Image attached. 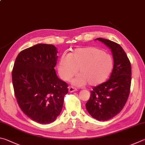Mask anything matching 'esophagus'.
Segmentation results:
<instances>
[{
  "label": "esophagus",
  "instance_id": "obj_1",
  "mask_svg": "<svg viewBox=\"0 0 145 145\" xmlns=\"http://www.w3.org/2000/svg\"><path fill=\"white\" fill-rule=\"evenodd\" d=\"M77 91V89L75 88H73V87H70L69 88H68V91L70 92V93H73V92H75Z\"/></svg>",
  "mask_w": 145,
  "mask_h": 145
}]
</instances>
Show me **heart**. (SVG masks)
Returning a JSON list of instances; mask_svg holds the SVG:
<instances>
[{"instance_id":"b5f03b06","label":"heart","mask_w":145,"mask_h":145,"mask_svg":"<svg viewBox=\"0 0 145 145\" xmlns=\"http://www.w3.org/2000/svg\"><path fill=\"white\" fill-rule=\"evenodd\" d=\"M114 62L111 55L95 47L77 48L68 54H63L57 64L59 77L69 80L77 72L79 75L73 79L75 86L95 87L105 82L111 75Z\"/></svg>"}]
</instances>
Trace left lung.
Listing matches in <instances>:
<instances>
[{"label":"left lung","mask_w":145,"mask_h":145,"mask_svg":"<svg viewBox=\"0 0 145 145\" xmlns=\"http://www.w3.org/2000/svg\"><path fill=\"white\" fill-rule=\"evenodd\" d=\"M95 40L101 42L111 50L114 66L109 79L91 91L86 107L93 118L105 121L119 114L127 102L131 83V65L119 44L102 38Z\"/></svg>","instance_id":"1"}]
</instances>
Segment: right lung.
<instances>
[{
	"mask_svg": "<svg viewBox=\"0 0 145 145\" xmlns=\"http://www.w3.org/2000/svg\"><path fill=\"white\" fill-rule=\"evenodd\" d=\"M57 48L38 44L21 51L12 72L15 96L20 108L35 122L47 124L62 110L68 84L57 77L54 67Z\"/></svg>",
	"mask_w": 145,
	"mask_h": 145,
	"instance_id": "obj_1",
	"label": "right lung"
}]
</instances>
